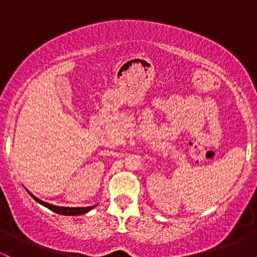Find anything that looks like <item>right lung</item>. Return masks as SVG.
<instances>
[{"label":"right lung","mask_w":257,"mask_h":257,"mask_svg":"<svg viewBox=\"0 0 257 257\" xmlns=\"http://www.w3.org/2000/svg\"><path fill=\"white\" fill-rule=\"evenodd\" d=\"M29 193H30V192H29ZM30 196L35 200H36V202L40 203V204L47 206V208L51 209L52 211H54V213L60 214V215H82V214L88 213V211L91 210V209L95 206V205H94V206H87V208H65V206H55V205H52V204H49V203H46V202H43V200L36 198V197H35L32 193H30Z\"/></svg>","instance_id":"obj_1"}]
</instances>
